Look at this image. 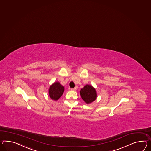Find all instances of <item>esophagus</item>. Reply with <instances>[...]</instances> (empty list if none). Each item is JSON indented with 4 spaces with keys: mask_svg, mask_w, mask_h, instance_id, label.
<instances>
[{
    "mask_svg": "<svg viewBox=\"0 0 151 151\" xmlns=\"http://www.w3.org/2000/svg\"><path fill=\"white\" fill-rule=\"evenodd\" d=\"M71 91H76V88H71Z\"/></svg>",
    "mask_w": 151,
    "mask_h": 151,
    "instance_id": "1",
    "label": "esophagus"
}]
</instances>
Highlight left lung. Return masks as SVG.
Here are the masks:
<instances>
[{
  "instance_id": "1",
  "label": "left lung",
  "mask_w": 151,
  "mask_h": 151,
  "mask_svg": "<svg viewBox=\"0 0 151 151\" xmlns=\"http://www.w3.org/2000/svg\"><path fill=\"white\" fill-rule=\"evenodd\" d=\"M80 93L82 99L86 104L93 102L97 97L96 89L91 85H86L83 88L81 89Z\"/></svg>"
}]
</instances>
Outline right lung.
I'll use <instances>...</instances> for the list:
<instances>
[{
    "label": "right lung",
    "mask_w": 151,
    "mask_h": 151,
    "mask_svg": "<svg viewBox=\"0 0 151 151\" xmlns=\"http://www.w3.org/2000/svg\"><path fill=\"white\" fill-rule=\"evenodd\" d=\"M64 88L59 82L53 83L48 89L49 96L52 99L57 100L62 96Z\"/></svg>",
    "instance_id": "1"
}]
</instances>
